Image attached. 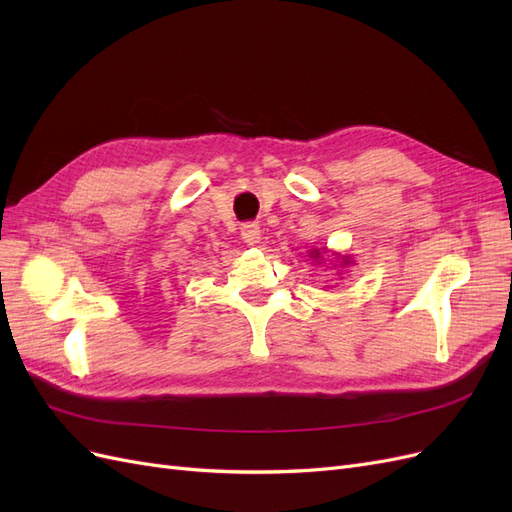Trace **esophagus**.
<instances>
[{"label": "esophagus", "mask_w": 512, "mask_h": 512, "mask_svg": "<svg viewBox=\"0 0 512 512\" xmlns=\"http://www.w3.org/2000/svg\"><path fill=\"white\" fill-rule=\"evenodd\" d=\"M260 235H262V230H260L258 222H245L241 226V237L247 245H256L260 241Z\"/></svg>", "instance_id": "obj_1"}]
</instances>
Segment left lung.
Here are the masks:
<instances>
[{
	"instance_id": "1",
	"label": "left lung",
	"mask_w": 512,
	"mask_h": 512,
	"mask_svg": "<svg viewBox=\"0 0 512 512\" xmlns=\"http://www.w3.org/2000/svg\"><path fill=\"white\" fill-rule=\"evenodd\" d=\"M312 254H314V258H318V256H320V252H312Z\"/></svg>"
}]
</instances>
